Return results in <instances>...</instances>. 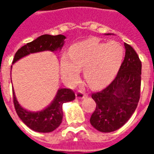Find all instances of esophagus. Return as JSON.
I'll list each match as a JSON object with an SVG mask.
<instances>
[{
  "instance_id": "34e87169",
  "label": "esophagus",
  "mask_w": 154,
  "mask_h": 154,
  "mask_svg": "<svg viewBox=\"0 0 154 154\" xmlns=\"http://www.w3.org/2000/svg\"><path fill=\"white\" fill-rule=\"evenodd\" d=\"M87 93H86V92L82 90H78L77 91V93H76V97H77V98H78V99H82V98H84L85 97H87Z\"/></svg>"
}]
</instances>
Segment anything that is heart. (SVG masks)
I'll list each match as a JSON object with an SVG mask.
<instances>
[{"mask_svg": "<svg viewBox=\"0 0 154 154\" xmlns=\"http://www.w3.org/2000/svg\"><path fill=\"white\" fill-rule=\"evenodd\" d=\"M125 56V48L116 41L101 43L96 38L73 45L70 55L64 54L61 61L63 73L75 78L78 69L83 68L87 83L93 88H100L112 81L119 71Z\"/></svg>", "mask_w": 154, "mask_h": 154, "instance_id": "heart-1", "label": "heart"}]
</instances>
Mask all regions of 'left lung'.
Masks as SVG:
<instances>
[{"label": "left lung", "mask_w": 154, "mask_h": 154, "mask_svg": "<svg viewBox=\"0 0 154 154\" xmlns=\"http://www.w3.org/2000/svg\"><path fill=\"white\" fill-rule=\"evenodd\" d=\"M125 56L113 82L91 94L97 107L90 123L98 131L113 132L125 124L137 108L140 98L142 63L130 45L125 43Z\"/></svg>", "instance_id": "left-lung-1"}]
</instances>
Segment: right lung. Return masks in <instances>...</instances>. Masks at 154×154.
<instances>
[{
	"instance_id": "1",
	"label": "right lung",
	"mask_w": 154,
	"mask_h": 154,
	"mask_svg": "<svg viewBox=\"0 0 154 154\" xmlns=\"http://www.w3.org/2000/svg\"><path fill=\"white\" fill-rule=\"evenodd\" d=\"M64 35H44L22 46L15 53L13 63L16 61L34 53L49 50L54 52L61 49L64 44ZM13 91V102L18 116L29 129L36 132L49 133L54 131L60 125L63 119V104L73 100L75 93L72 90L67 88H61L57 91V95L53 102L44 110L38 112H31L25 110L16 100L15 92Z\"/></svg>"
}]
</instances>
